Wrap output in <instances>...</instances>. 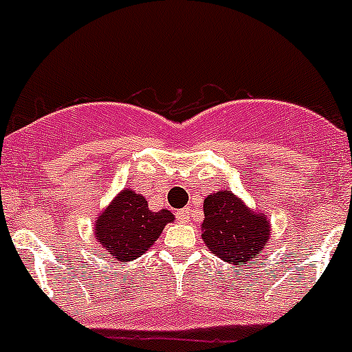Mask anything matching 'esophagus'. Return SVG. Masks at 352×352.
Returning a JSON list of instances; mask_svg holds the SVG:
<instances>
[{
  "instance_id": "1",
  "label": "esophagus",
  "mask_w": 352,
  "mask_h": 352,
  "mask_svg": "<svg viewBox=\"0 0 352 352\" xmlns=\"http://www.w3.org/2000/svg\"><path fill=\"white\" fill-rule=\"evenodd\" d=\"M176 216H178V220H179V221H183V223H185V221L190 220V208L179 209V211L176 212Z\"/></svg>"
}]
</instances>
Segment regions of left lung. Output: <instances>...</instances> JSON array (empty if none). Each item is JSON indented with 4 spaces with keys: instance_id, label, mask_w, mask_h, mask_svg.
I'll return each mask as SVG.
<instances>
[{
    "instance_id": "obj_1",
    "label": "left lung",
    "mask_w": 352,
    "mask_h": 352,
    "mask_svg": "<svg viewBox=\"0 0 352 352\" xmlns=\"http://www.w3.org/2000/svg\"><path fill=\"white\" fill-rule=\"evenodd\" d=\"M270 223L263 212H254L228 190L204 199L202 239L212 254L232 265L251 263L265 248Z\"/></svg>"
}]
</instances>
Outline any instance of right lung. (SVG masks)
Masks as SVG:
<instances>
[{
  "mask_svg": "<svg viewBox=\"0 0 352 352\" xmlns=\"http://www.w3.org/2000/svg\"><path fill=\"white\" fill-rule=\"evenodd\" d=\"M174 220L167 209L151 211L146 199L125 188L96 220V239L117 262H131L146 253L159 239L164 227Z\"/></svg>",
  "mask_w": 352,
  "mask_h": 352,
  "instance_id": "1",
  "label": "right lung"
}]
</instances>
